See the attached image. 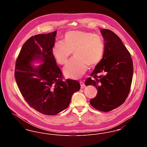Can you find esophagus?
<instances>
[{"instance_id": "34e87169", "label": "esophagus", "mask_w": 147, "mask_h": 147, "mask_svg": "<svg viewBox=\"0 0 147 147\" xmlns=\"http://www.w3.org/2000/svg\"><path fill=\"white\" fill-rule=\"evenodd\" d=\"M80 86H81V88L82 89H84L85 87V85L84 84V82L83 81H80Z\"/></svg>"}]
</instances>
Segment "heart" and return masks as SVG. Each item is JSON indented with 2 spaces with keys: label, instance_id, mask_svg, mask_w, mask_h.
Listing matches in <instances>:
<instances>
[{
  "label": "heart",
  "instance_id": "1",
  "mask_svg": "<svg viewBox=\"0 0 147 147\" xmlns=\"http://www.w3.org/2000/svg\"><path fill=\"white\" fill-rule=\"evenodd\" d=\"M74 51V57L63 69L66 77L79 79L87 71L89 65L99 63L104 53L102 37L93 33L70 31L64 36V41H56L52 48L53 55L60 64H65Z\"/></svg>",
  "mask_w": 147,
  "mask_h": 147
}]
</instances>
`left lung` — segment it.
I'll return each instance as SVG.
<instances>
[{
  "label": "left lung",
  "mask_w": 147,
  "mask_h": 147,
  "mask_svg": "<svg viewBox=\"0 0 147 147\" xmlns=\"http://www.w3.org/2000/svg\"><path fill=\"white\" fill-rule=\"evenodd\" d=\"M105 43L101 61L85 81L98 90L96 96L90 100V105L100 111L109 112L126 100L130 91L133 74L131 55L119 36L110 30L102 29ZM105 73L103 75L99 74Z\"/></svg>",
  "instance_id": "obj_1"
}]
</instances>
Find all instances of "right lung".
<instances>
[{"instance_id":"right-lung-1","label":"right lung","mask_w":147,"mask_h":147,"mask_svg":"<svg viewBox=\"0 0 147 147\" xmlns=\"http://www.w3.org/2000/svg\"><path fill=\"white\" fill-rule=\"evenodd\" d=\"M57 31L31 37L16 59L15 78L22 95L41 113L55 115L67 109L72 95L80 89L74 80H62V73L52 53ZM42 63L38 66L33 64Z\"/></svg>"}]
</instances>
